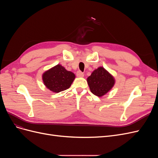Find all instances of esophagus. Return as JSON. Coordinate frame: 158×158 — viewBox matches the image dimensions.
Wrapping results in <instances>:
<instances>
[{
	"label": "esophagus",
	"mask_w": 158,
	"mask_h": 158,
	"mask_svg": "<svg viewBox=\"0 0 158 158\" xmlns=\"http://www.w3.org/2000/svg\"><path fill=\"white\" fill-rule=\"evenodd\" d=\"M76 76H77V77H78V78H82V77H84V74L82 72H81V71L79 70V71L77 72V73H76Z\"/></svg>",
	"instance_id": "34e87169"
}]
</instances>
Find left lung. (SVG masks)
<instances>
[{
    "label": "left lung",
    "instance_id": "left-lung-1",
    "mask_svg": "<svg viewBox=\"0 0 158 158\" xmlns=\"http://www.w3.org/2000/svg\"><path fill=\"white\" fill-rule=\"evenodd\" d=\"M91 92L102 97L112 89L115 83L113 76L102 66L94 70L87 78Z\"/></svg>",
    "mask_w": 158,
    "mask_h": 158
}]
</instances>
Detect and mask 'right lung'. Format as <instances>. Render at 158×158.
I'll list each match as a JSON object with an SVG mask.
<instances>
[{
    "label": "right lung",
    "instance_id": "add662e5",
    "mask_svg": "<svg viewBox=\"0 0 158 158\" xmlns=\"http://www.w3.org/2000/svg\"><path fill=\"white\" fill-rule=\"evenodd\" d=\"M75 77L73 73L66 70L60 64L53 66L42 75L43 82L46 88L55 93L69 89Z\"/></svg>",
    "mask_w": 158,
    "mask_h": 158
}]
</instances>
